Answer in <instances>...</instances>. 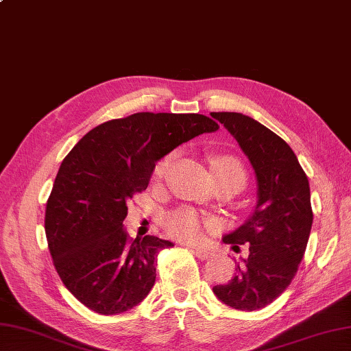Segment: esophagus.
<instances>
[{
  "mask_svg": "<svg viewBox=\"0 0 351 351\" xmlns=\"http://www.w3.org/2000/svg\"><path fill=\"white\" fill-rule=\"evenodd\" d=\"M194 254L195 257H199L200 260H208L213 257V251H209L206 248H194Z\"/></svg>",
  "mask_w": 351,
  "mask_h": 351,
  "instance_id": "esophagus-1",
  "label": "esophagus"
}]
</instances>
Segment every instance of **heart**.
<instances>
[{"label": "heart", "mask_w": 351, "mask_h": 351, "mask_svg": "<svg viewBox=\"0 0 351 351\" xmlns=\"http://www.w3.org/2000/svg\"><path fill=\"white\" fill-rule=\"evenodd\" d=\"M172 158L173 154H170V156H166L157 162L156 169H154V175H156V178L160 179L166 173ZM210 167H213L214 173H232L245 176L241 162L230 156L210 157ZM206 224V219L193 209L173 210V213L166 215L165 221H162V226H165V229L170 238H175L182 242H197L202 238L203 227Z\"/></svg>", "instance_id": "b5f03b06"}]
</instances>
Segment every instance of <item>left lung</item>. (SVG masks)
Returning <instances> with one entry per match:
<instances>
[{"label": "left lung", "instance_id": "1", "mask_svg": "<svg viewBox=\"0 0 351 351\" xmlns=\"http://www.w3.org/2000/svg\"><path fill=\"white\" fill-rule=\"evenodd\" d=\"M248 157L257 181V203L248 219L224 234L233 248L248 243L236 274L213 290L239 311L265 308L286 290L304 257L313 226L308 178L290 146L258 121L236 112H213Z\"/></svg>", "mask_w": 351, "mask_h": 351}]
</instances>
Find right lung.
<instances>
[{"label":"right lung","mask_w":351,"mask_h":351,"mask_svg":"<svg viewBox=\"0 0 351 351\" xmlns=\"http://www.w3.org/2000/svg\"><path fill=\"white\" fill-rule=\"evenodd\" d=\"M218 128L199 113L138 112L97 125L67 154L46 203L45 230L56 272L80 304L113 315L148 296L158 251L173 243L151 234L130 239L127 203L146 190L158 160Z\"/></svg>","instance_id":"add662e5"}]
</instances>
